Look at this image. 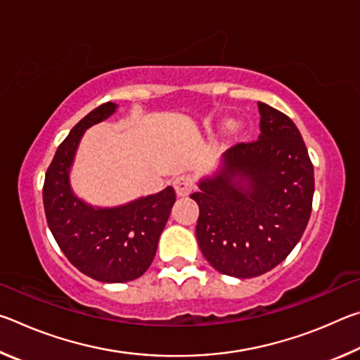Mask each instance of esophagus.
I'll return each instance as SVG.
<instances>
[{"mask_svg": "<svg viewBox=\"0 0 360 360\" xmlns=\"http://www.w3.org/2000/svg\"><path fill=\"white\" fill-rule=\"evenodd\" d=\"M173 187H174L176 195H178V197H187V195L191 193L192 188H193L192 178H191V176H187V174L178 176V178H176L174 182H173Z\"/></svg>", "mask_w": 360, "mask_h": 360, "instance_id": "esophagus-1", "label": "esophagus"}]
</instances>
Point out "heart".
Instances as JSON below:
<instances>
[{"instance_id": "obj_1", "label": "heart", "mask_w": 360, "mask_h": 360, "mask_svg": "<svg viewBox=\"0 0 360 360\" xmlns=\"http://www.w3.org/2000/svg\"><path fill=\"white\" fill-rule=\"evenodd\" d=\"M240 133H241V124H240V122H236V120H227V122H225L224 135L227 136L229 139L238 138Z\"/></svg>"}]
</instances>
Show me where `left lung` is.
<instances>
[{"label": "left lung", "instance_id": "8db88e82", "mask_svg": "<svg viewBox=\"0 0 360 360\" xmlns=\"http://www.w3.org/2000/svg\"><path fill=\"white\" fill-rule=\"evenodd\" d=\"M260 135L236 144L197 182L198 246L219 273L254 278L281 264L307 229L314 169L288 115L259 103Z\"/></svg>", "mask_w": 360, "mask_h": 360}]
</instances>
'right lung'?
I'll return each instance as SVG.
<instances>
[{
	"label": "right lung",
	"mask_w": 360,
	"mask_h": 360,
	"mask_svg": "<svg viewBox=\"0 0 360 360\" xmlns=\"http://www.w3.org/2000/svg\"><path fill=\"white\" fill-rule=\"evenodd\" d=\"M105 103L72 127L58 146L42 188L47 225L79 271L101 283H127L144 275L176 202L172 186L117 206H96L77 197L71 168L85 130L117 111Z\"/></svg>",
	"instance_id": "right-lung-1"
}]
</instances>
